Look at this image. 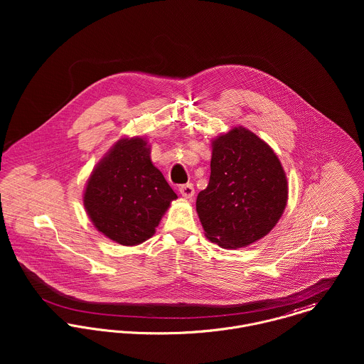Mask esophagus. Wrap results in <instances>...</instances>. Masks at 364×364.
<instances>
[{
  "label": "esophagus",
  "instance_id": "1",
  "mask_svg": "<svg viewBox=\"0 0 364 364\" xmlns=\"http://www.w3.org/2000/svg\"><path fill=\"white\" fill-rule=\"evenodd\" d=\"M179 193L185 198V199H192V196L195 195V188L192 183H185L179 186Z\"/></svg>",
  "mask_w": 364,
  "mask_h": 364
}]
</instances>
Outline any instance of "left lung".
I'll return each instance as SVG.
<instances>
[{
	"label": "left lung",
	"mask_w": 364,
	"mask_h": 364,
	"mask_svg": "<svg viewBox=\"0 0 364 364\" xmlns=\"http://www.w3.org/2000/svg\"><path fill=\"white\" fill-rule=\"evenodd\" d=\"M208 188L196 210L208 240L221 248L254 244L272 231L287 203V179L274 151L245 127L213 140Z\"/></svg>",
	"instance_id": "1"
}]
</instances>
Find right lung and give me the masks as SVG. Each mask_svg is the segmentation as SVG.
<instances>
[{
  "label": "right lung",
  "instance_id": "obj_1",
  "mask_svg": "<svg viewBox=\"0 0 364 364\" xmlns=\"http://www.w3.org/2000/svg\"><path fill=\"white\" fill-rule=\"evenodd\" d=\"M150 153L141 137L120 139L98 162L84 192V206L97 230L120 245L151 238L178 198Z\"/></svg>",
  "mask_w": 364,
  "mask_h": 364
}]
</instances>
